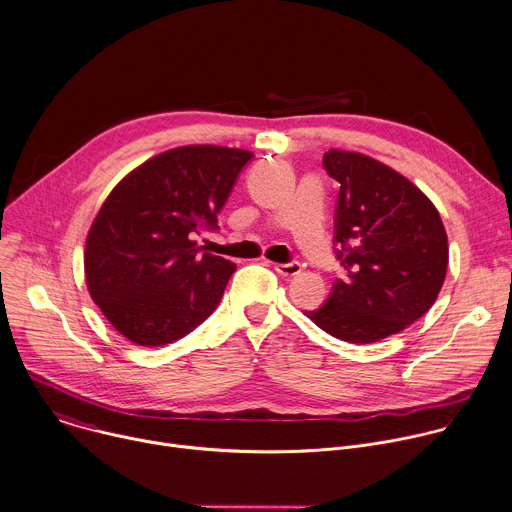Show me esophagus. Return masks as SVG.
I'll use <instances>...</instances> for the list:
<instances>
[{
    "instance_id": "34e87169",
    "label": "esophagus",
    "mask_w": 512,
    "mask_h": 512,
    "mask_svg": "<svg viewBox=\"0 0 512 512\" xmlns=\"http://www.w3.org/2000/svg\"><path fill=\"white\" fill-rule=\"evenodd\" d=\"M275 271L281 275V277H295L301 273V265L297 261H291V263H277L275 265Z\"/></svg>"
}]
</instances>
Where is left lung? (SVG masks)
<instances>
[{"instance_id":"1","label":"left lung","mask_w":512,"mask_h":512,"mask_svg":"<svg viewBox=\"0 0 512 512\" xmlns=\"http://www.w3.org/2000/svg\"><path fill=\"white\" fill-rule=\"evenodd\" d=\"M323 168L339 183L333 247L346 277L305 315L350 344H374L406 329L436 301L448 239L430 199L390 166L331 148Z\"/></svg>"}]
</instances>
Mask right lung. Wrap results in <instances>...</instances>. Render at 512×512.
Returning <instances> with one entry per match:
<instances>
[{
	"label": "right lung",
	"instance_id": "add662e5",
	"mask_svg": "<svg viewBox=\"0 0 512 512\" xmlns=\"http://www.w3.org/2000/svg\"><path fill=\"white\" fill-rule=\"evenodd\" d=\"M251 152L211 144L166 150L124 177L86 239L88 291L130 342L158 348L219 305L235 265L203 253Z\"/></svg>",
	"mask_w": 512,
	"mask_h": 512
}]
</instances>
